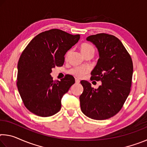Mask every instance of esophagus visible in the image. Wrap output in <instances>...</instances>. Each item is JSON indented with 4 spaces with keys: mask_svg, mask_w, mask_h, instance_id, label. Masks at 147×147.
Segmentation results:
<instances>
[{
    "mask_svg": "<svg viewBox=\"0 0 147 147\" xmlns=\"http://www.w3.org/2000/svg\"><path fill=\"white\" fill-rule=\"evenodd\" d=\"M80 80L79 79H78V78H75V82L76 83V84H78V83H80Z\"/></svg>",
    "mask_w": 147,
    "mask_h": 147,
    "instance_id": "esophagus-1",
    "label": "esophagus"
}]
</instances>
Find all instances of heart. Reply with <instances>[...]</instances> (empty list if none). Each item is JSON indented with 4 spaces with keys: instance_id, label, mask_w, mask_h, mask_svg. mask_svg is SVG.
I'll use <instances>...</instances> for the list:
<instances>
[{
    "instance_id": "obj_1",
    "label": "heart",
    "mask_w": 147,
    "mask_h": 147,
    "mask_svg": "<svg viewBox=\"0 0 147 147\" xmlns=\"http://www.w3.org/2000/svg\"><path fill=\"white\" fill-rule=\"evenodd\" d=\"M80 51L82 54L84 56H85L89 53H94V49L93 46L88 43H82L80 45ZM70 53V51H69L68 53H67V57L69 56ZM88 71L89 69L87 67H75L71 69L70 73L72 74H73V75L78 77V78H81V77H82L86 73H88Z\"/></svg>"
}]
</instances>
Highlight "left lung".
I'll return each mask as SVG.
<instances>
[{"label":"left lung","instance_id":"obj_1","mask_svg":"<svg viewBox=\"0 0 147 147\" xmlns=\"http://www.w3.org/2000/svg\"><path fill=\"white\" fill-rule=\"evenodd\" d=\"M86 40L95 45L99 54L97 63L91 73V80L101 81L102 84L94 89L89 82H80L84 88L80 96V108L88 117L104 120L116 115L129 95L132 60L121 41L112 35H92Z\"/></svg>","mask_w":147,"mask_h":147}]
</instances>
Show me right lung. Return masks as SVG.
Wrapping results in <instances>:
<instances>
[{
    "mask_svg": "<svg viewBox=\"0 0 147 147\" xmlns=\"http://www.w3.org/2000/svg\"><path fill=\"white\" fill-rule=\"evenodd\" d=\"M80 39L59 29L45 31L35 37L19 59L17 86L26 108L40 117H50L60 110L61 98L75 82L67 74L54 81L52 69L63 65L65 55Z\"/></svg>",
    "mask_w": 147,
    "mask_h": 147,
    "instance_id": "add662e5",
    "label": "right lung"
}]
</instances>
